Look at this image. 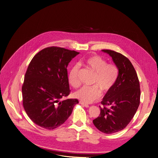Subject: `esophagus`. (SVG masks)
<instances>
[{
  "instance_id": "obj_1",
  "label": "esophagus",
  "mask_w": 158,
  "mask_h": 158,
  "mask_svg": "<svg viewBox=\"0 0 158 158\" xmlns=\"http://www.w3.org/2000/svg\"><path fill=\"white\" fill-rule=\"evenodd\" d=\"M79 102H80L81 104H82V106H84L85 107H89V106L88 104H85V103H84V102H82V101H80Z\"/></svg>"
}]
</instances>
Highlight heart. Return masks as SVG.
I'll return each mask as SVG.
<instances>
[{
  "mask_svg": "<svg viewBox=\"0 0 158 158\" xmlns=\"http://www.w3.org/2000/svg\"><path fill=\"white\" fill-rule=\"evenodd\" d=\"M83 64L94 73L93 83L96 85L82 87L75 93V96L84 103H91L100 98V89L103 93H106L112 87L118 79L119 71L115 64H107L104 58L99 56L89 57ZM79 69V65L74 64L69 73V82L74 87H77L80 85Z\"/></svg>",
  "mask_w": 158,
  "mask_h": 158,
  "instance_id": "obj_1",
  "label": "heart"
}]
</instances>
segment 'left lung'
I'll list each match as a JSON object with an SVG mask.
<instances>
[{
  "instance_id": "1",
  "label": "left lung",
  "mask_w": 158,
  "mask_h": 158,
  "mask_svg": "<svg viewBox=\"0 0 158 158\" xmlns=\"http://www.w3.org/2000/svg\"><path fill=\"white\" fill-rule=\"evenodd\" d=\"M102 51L112 57L119 74L115 84L103 98L100 115L93 124L100 131L112 134L124 129L136 114L140 103V85L137 73L126 57L114 51Z\"/></svg>"
}]
</instances>
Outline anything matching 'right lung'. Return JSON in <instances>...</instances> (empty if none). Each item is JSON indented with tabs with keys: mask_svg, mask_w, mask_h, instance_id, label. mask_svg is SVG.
<instances>
[{
	"mask_svg": "<svg viewBox=\"0 0 158 158\" xmlns=\"http://www.w3.org/2000/svg\"><path fill=\"white\" fill-rule=\"evenodd\" d=\"M79 52L62 48L42 49L32 58L22 85L23 106L37 125L54 129L71 116L76 99L61 100L70 93L67 67Z\"/></svg>",
	"mask_w": 158,
	"mask_h": 158,
	"instance_id": "add662e5",
	"label": "right lung"
}]
</instances>
